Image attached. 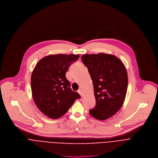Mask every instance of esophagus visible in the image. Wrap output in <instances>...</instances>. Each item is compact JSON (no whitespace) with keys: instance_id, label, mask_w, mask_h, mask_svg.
<instances>
[{"instance_id":"obj_1","label":"esophagus","mask_w":158,"mask_h":158,"mask_svg":"<svg viewBox=\"0 0 158 158\" xmlns=\"http://www.w3.org/2000/svg\"><path fill=\"white\" fill-rule=\"evenodd\" d=\"M78 93L80 94V95H81V97H83V93H82V91H81V89H78Z\"/></svg>"}]
</instances>
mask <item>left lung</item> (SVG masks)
<instances>
[{"label": "left lung", "mask_w": 158, "mask_h": 158, "mask_svg": "<svg viewBox=\"0 0 158 158\" xmlns=\"http://www.w3.org/2000/svg\"><path fill=\"white\" fill-rule=\"evenodd\" d=\"M81 61L91 78L96 99L95 106L89 112L97 119H106L124 103L128 88L127 70L119 58L110 54H85Z\"/></svg>", "instance_id": "8db88e82"}]
</instances>
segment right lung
Wrapping results in <instances>:
<instances>
[{
	"label": "right lung",
	"instance_id": "right-lung-1",
	"mask_svg": "<svg viewBox=\"0 0 158 158\" xmlns=\"http://www.w3.org/2000/svg\"><path fill=\"white\" fill-rule=\"evenodd\" d=\"M79 55L47 56L36 65L31 77L32 97L37 108L46 116L57 119L64 115L75 101L81 98L72 91L65 73Z\"/></svg>",
	"mask_w": 158,
	"mask_h": 158
}]
</instances>
